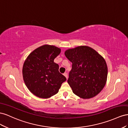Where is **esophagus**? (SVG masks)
Returning a JSON list of instances; mask_svg holds the SVG:
<instances>
[{
    "mask_svg": "<svg viewBox=\"0 0 128 128\" xmlns=\"http://www.w3.org/2000/svg\"><path fill=\"white\" fill-rule=\"evenodd\" d=\"M63 74H64V76H65V77H66V78H68V73L65 72Z\"/></svg>",
    "mask_w": 128,
    "mask_h": 128,
    "instance_id": "obj_1",
    "label": "esophagus"
}]
</instances>
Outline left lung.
<instances>
[{
  "label": "left lung",
  "mask_w": 128,
  "mask_h": 128,
  "mask_svg": "<svg viewBox=\"0 0 128 128\" xmlns=\"http://www.w3.org/2000/svg\"><path fill=\"white\" fill-rule=\"evenodd\" d=\"M65 55L72 63L68 82L74 93L84 99L97 96L107 79L108 68L104 57L86 46L68 49Z\"/></svg>",
  "instance_id": "left-lung-1"
}]
</instances>
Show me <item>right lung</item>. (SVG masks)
Instances as JSON below:
<instances>
[{
    "mask_svg": "<svg viewBox=\"0 0 128 128\" xmlns=\"http://www.w3.org/2000/svg\"><path fill=\"white\" fill-rule=\"evenodd\" d=\"M57 46L45 44L35 49L25 60L22 76L30 92L40 98H49L58 92L66 78L58 71L54 62L60 53Z\"/></svg>",
    "mask_w": 128,
    "mask_h": 128,
    "instance_id": "obj_1",
    "label": "right lung"
}]
</instances>
